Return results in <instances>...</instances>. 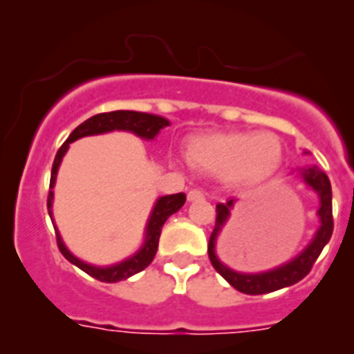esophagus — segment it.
Instances as JSON below:
<instances>
[{"label": "esophagus", "instance_id": "1", "mask_svg": "<svg viewBox=\"0 0 354 354\" xmlns=\"http://www.w3.org/2000/svg\"><path fill=\"white\" fill-rule=\"evenodd\" d=\"M187 199H189V201H203V199H205V192L199 189H192V190H189Z\"/></svg>", "mask_w": 354, "mask_h": 354}]
</instances>
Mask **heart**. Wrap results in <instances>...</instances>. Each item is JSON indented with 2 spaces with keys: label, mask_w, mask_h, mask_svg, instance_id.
<instances>
[{
  "label": "heart",
  "mask_w": 354,
  "mask_h": 354,
  "mask_svg": "<svg viewBox=\"0 0 354 354\" xmlns=\"http://www.w3.org/2000/svg\"><path fill=\"white\" fill-rule=\"evenodd\" d=\"M281 146L270 133H212L190 140L189 160L208 173L226 174L236 185H257L272 174Z\"/></svg>",
  "instance_id": "b5f03b06"
}]
</instances>
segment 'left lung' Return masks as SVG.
<instances>
[{"label":"left lung","instance_id":"left-lung-1","mask_svg":"<svg viewBox=\"0 0 354 354\" xmlns=\"http://www.w3.org/2000/svg\"><path fill=\"white\" fill-rule=\"evenodd\" d=\"M301 176H303L306 185H310L317 192L319 199H321V207L317 210L321 226H319L317 233L312 239V242L294 260L276 267V269L267 270V272H258V274L236 272V270L224 266L219 258H217V254H215V241H217L221 230H223V226L228 221L230 210H232L235 199L232 198L226 203H219L217 208H215V214L217 215H215L214 232H212L210 242H208V257H210V262L214 266V269L239 292H244V294H250V296H258V294H269V292L279 290V288L290 287V285L297 283V281H301L312 270L313 263L319 258L321 251L324 250V245L330 242L331 233H333L330 178L326 176L317 165H310L308 169H303Z\"/></svg>","mask_w":354,"mask_h":354}]
</instances>
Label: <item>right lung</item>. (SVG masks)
Segmentation results:
<instances>
[{"label": "right lung", "mask_w": 354, "mask_h": 354, "mask_svg": "<svg viewBox=\"0 0 354 354\" xmlns=\"http://www.w3.org/2000/svg\"><path fill=\"white\" fill-rule=\"evenodd\" d=\"M169 126V121L160 115H153V113H144V112H133V110H115V112H104L97 113V115H92L91 119H87L85 122L75 128L73 133L69 135V139L60 146V149L57 151L55 156L53 167H51V180H49V194H48V212L49 217H53L51 214V205H53V187L55 180H57L58 167H60V162H62L64 155L69 149V144L75 142V140L82 139V137H87V135H97V133H106V131L113 130H124L131 131V133L139 135L142 139L151 140L155 139L158 131L162 128ZM185 194L180 192V194H171L160 198L155 203V208H153L151 215H149V221H147L146 226V239H144V244L133 257L126 258L122 262L115 263V266L110 267H94L91 263H85L82 260L71 254L69 250L64 245L62 239H60V233L57 230V244L58 250L64 257L69 260L71 263H75L76 267L87 272L92 278L104 281V283H115V281H121V279L130 278V276L137 274L140 270L146 269L149 263L153 262L155 258L156 250H158V239L160 233H162V226H164L165 221L174 214V212L180 210L185 203Z\"/></svg>", "instance_id": "add662e5"}]
</instances>
